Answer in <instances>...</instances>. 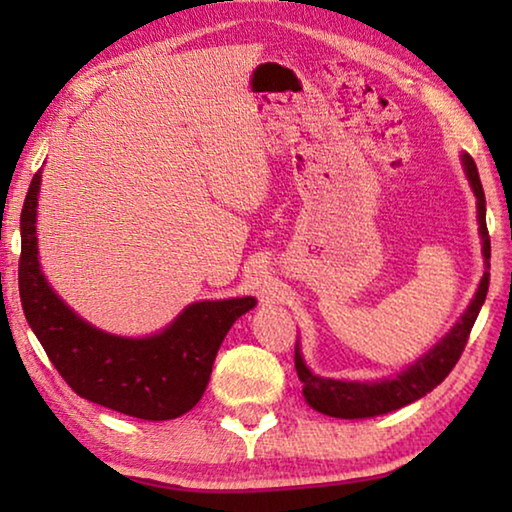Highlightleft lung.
Segmentation results:
<instances>
[{
  "instance_id": "1",
  "label": "left lung",
  "mask_w": 512,
  "mask_h": 512,
  "mask_svg": "<svg viewBox=\"0 0 512 512\" xmlns=\"http://www.w3.org/2000/svg\"><path fill=\"white\" fill-rule=\"evenodd\" d=\"M463 169L465 176L470 180V187L476 196V219H479V235H481V253L485 259V271L476 287V293L470 305L463 311V316L456 320V325L440 339L433 348L420 357L409 368L402 370L400 375L393 379H379V381H343V379H329L318 377L307 368L305 359L300 354V345L296 343V370L302 381V395H305L307 404L311 409L332 418L343 420H359V418H375V415H384L402 409V406L420 400L427 393H431L440 381H443L461 354L470 339V332L474 327V320L488 296L490 284V235L488 225H485V194L481 187L479 171L470 155L463 153Z\"/></svg>"
}]
</instances>
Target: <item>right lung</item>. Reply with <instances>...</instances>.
<instances>
[{"label":"right lung","mask_w":512,"mask_h":512,"mask_svg":"<svg viewBox=\"0 0 512 512\" xmlns=\"http://www.w3.org/2000/svg\"><path fill=\"white\" fill-rule=\"evenodd\" d=\"M40 171L20 216V298L33 334L76 395L140 420H173L201 400L228 329L257 305L253 296L192 302L158 334H108L69 309L38 262Z\"/></svg>","instance_id":"add662e5"}]
</instances>
